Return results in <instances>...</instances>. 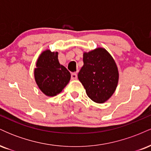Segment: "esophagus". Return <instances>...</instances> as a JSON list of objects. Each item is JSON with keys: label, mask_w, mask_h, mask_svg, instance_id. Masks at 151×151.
<instances>
[{"label": "esophagus", "mask_w": 151, "mask_h": 151, "mask_svg": "<svg viewBox=\"0 0 151 151\" xmlns=\"http://www.w3.org/2000/svg\"><path fill=\"white\" fill-rule=\"evenodd\" d=\"M77 79V74L76 73H72V79L73 80H75V79Z\"/></svg>", "instance_id": "esophagus-1"}]
</instances>
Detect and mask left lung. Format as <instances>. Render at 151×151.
Here are the masks:
<instances>
[{"instance_id": "obj_1", "label": "left lung", "mask_w": 151, "mask_h": 151, "mask_svg": "<svg viewBox=\"0 0 151 151\" xmlns=\"http://www.w3.org/2000/svg\"><path fill=\"white\" fill-rule=\"evenodd\" d=\"M83 62L78 79L93 101L104 104L111 97L118 86L119 72L116 63L103 47L84 52Z\"/></svg>"}]
</instances>
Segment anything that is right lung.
Returning <instances> with one entry per match:
<instances>
[{"label": "right lung", "instance_id": "right-lung-1", "mask_svg": "<svg viewBox=\"0 0 151 151\" xmlns=\"http://www.w3.org/2000/svg\"><path fill=\"white\" fill-rule=\"evenodd\" d=\"M34 77L40 91L47 96H55L62 92L70 82L71 74L65 67L60 65L58 52L45 50L36 61Z\"/></svg>", "mask_w": 151, "mask_h": 151}]
</instances>
